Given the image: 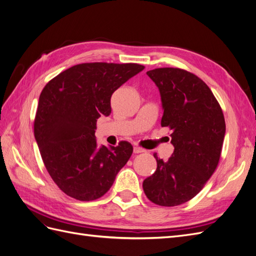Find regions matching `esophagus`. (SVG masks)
<instances>
[{"label": "esophagus", "mask_w": 256, "mask_h": 256, "mask_svg": "<svg viewBox=\"0 0 256 256\" xmlns=\"http://www.w3.org/2000/svg\"><path fill=\"white\" fill-rule=\"evenodd\" d=\"M134 154L145 152V150H144V148H141V147H138V146H134Z\"/></svg>", "instance_id": "esophagus-1"}]
</instances>
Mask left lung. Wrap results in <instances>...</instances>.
Returning <instances> with one entry per match:
<instances>
[{
    "label": "left lung",
    "mask_w": 256,
    "mask_h": 256,
    "mask_svg": "<svg viewBox=\"0 0 256 256\" xmlns=\"http://www.w3.org/2000/svg\"><path fill=\"white\" fill-rule=\"evenodd\" d=\"M157 85L174 152L168 161L154 154L157 170L143 182L150 202L177 206L203 189L218 166L226 120L218 100L198 76L180 68H156L146 72Z\"/></svg>",
    "instance_id": "1"
}]
</instances>
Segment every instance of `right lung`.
<instances>
[{"instance_id":"add662e5","label":"right lung","mask_w":256,"mask_h":256,"mask_svg":"<svg viewBox=\"0 0 256 256\" xmlns=\"http://www.w3.org/2000/svg\"><path fill=\"white\" fill-rule=\"evenodd\" d=\"M145 67L140 64L83 63L54 76L44 88L34 136L46 168L68 196L88 202L109 191L134 147L97 146L95 129L111 114V96Z\"/></svg>"}]
</instances>
